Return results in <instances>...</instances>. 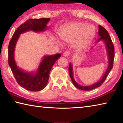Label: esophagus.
Wrapping results in <instances>:
<instances>
[{
  "label": "esophagus",
  "mask_w": 123,
  "mask_h": 123,
  "mask_svg": "<svg viewBox=\"0 0 123 123\" xmlns=\"http://www.w3.org/2000/svg\"><path fill=\"white\" fill-rule=\"evenodd\" d=\"M70 54V51H66L63 53V56H65V57H67V56H69Z\"/></svg>",
  "instance_id": "34e87169"
}]
</instances>
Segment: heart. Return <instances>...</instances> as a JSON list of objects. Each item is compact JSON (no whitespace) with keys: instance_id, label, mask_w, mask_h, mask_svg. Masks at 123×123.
<instances>
[{"instance_id":"1","label":"heart","mask_w":123,"mask_h":123,"mask_svg":"<svg viewBox=\"0 0 123 123\" xmlns=\"http://www.w3.org/2000/svg\"><path fill=\"white\" fill-rule=\"evenodd\" d=\"M86 25L81 22L68 25L60 31V38L67 43L75 42V46L79 48L84 47L95 34V29L92 26Z\"/></svg>"}]
</instances>
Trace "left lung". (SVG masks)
I'll list each match as a JSON object with an SVG mask.
<instances>
[{"instance_id": "left-lung-1", "label": "left lung", "mask_w": 123, "mask_h": 123, "mask_svg": "<svg viewBox=\"0 0 123 123\" xmlns=\"http://www.w3.org/2000/svg\"><path fill=\"white\" fill-rule=\"evenodd\" d=\"M99 36L100 37L98 40L97 41V42H98L99 41H103L105 43L106 48L107 56H108V66L106 69V71L105 72V73L102 76V78L99 81L95 83L94 84H93L91 86H81L79 85L73 78V66L71 63H69V73L70 77V79L73 83L75 87H76L77 88L80 89L81 90L83 91H90L96 88H98L99 86H100L105 81V80L106 79L107 76L109 75L110 72L111 71L113 65V60L114 57V46L111 40V37L108 33L106 29L103 28L101 25H99Z\"/></svg>"}]
</instances>
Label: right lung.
I'll list each match as a JSON object with an SVG mask.
<instances>
[{
  "mask_svg": "<svg viewBox=\"0 0 123 123\" xmlns=\"http://www.w3.org/2000/svg\"><path fill=\"white\" fill-rule=\"evenodd\" d=\"M50 18L29 19L19 26L14 32L9 44V61L17 82L20 86L30 91H39L44 89L49 80L50 72L56 60L61 57V54L46 55L43 57L36 72H27L17 66L14 57L16 45L20 35L29 31L43 32L46 30L47 24Z\"/></svg>",
  "mask_w": 123,
  "mask_h": 123,
  "instance_id": "obj_1",
  "label": "right lung"
}]
</instances>
